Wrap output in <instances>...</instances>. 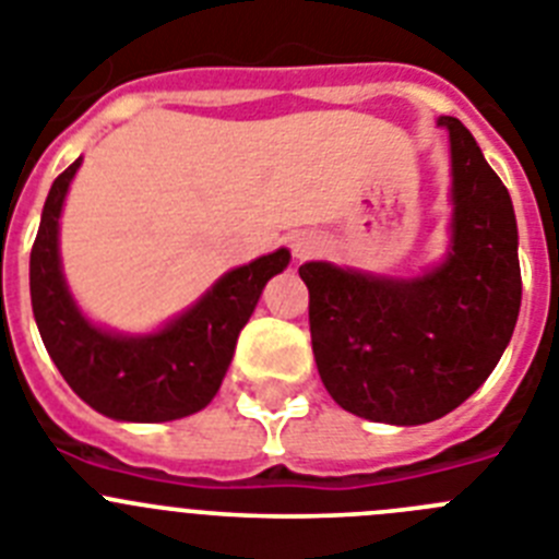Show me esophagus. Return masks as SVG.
I'll return each instance as SVG.
<instances>
[{
	"label": "esophagus",
	"mask_w": 559,
	"mask_h": 559,
	"mask_svg": "<svg viewBox=\"0 0 559 559\" xmlns=\"http://www.w3.org/2000/svg\"><path fill=\"white\" fill-rule=\"evenodd\" d=\"M319 249H322V240H319L313 231H296V235L290 237V251H294L296 260H308V257H313Z\"/></svg>",
	"instance_id": "1"
}]
</instances>
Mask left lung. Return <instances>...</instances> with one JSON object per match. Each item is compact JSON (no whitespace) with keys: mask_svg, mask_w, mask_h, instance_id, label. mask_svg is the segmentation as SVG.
I'll return each mask as SVG.
<instances>
[{"mask_svg":"<svg viewBox=\"0 0 559 559\" xmlns=\"http://www.w3.org/2000/svg\"><path fill=\"white\" fill-rule=\"evenodd\" d=\"M451 226L437 263L412 276L310 260V341L324 389L344 412L386 426L445 417L490 378L521 313L512 199L456 117Z\"/></svg>","mask_w":559,"mask_h":559,"instance_id":"obj_1","label":"left lung"}]
</instances>
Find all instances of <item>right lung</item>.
<instances>
[{"mask_svg":"<svg viewBox=\"0 0 559 559\" xmlns=\"http://www.w3.org/2000/svg\"><path fill=\"white\" fill-rule=\"evenodd\" d=\"M83 156L52 181L29 251V299L38 333L72 392L120 423H170L212 403L226 378L240 330L271 276L290 263L288 249L221 274L179 316L147 333L92 322L72 296L61 263V212Z\"/></svg>","mask_w":559,"mask_h":559,"instance_id":"obj_1","label":"right lung"}]
</instances>
